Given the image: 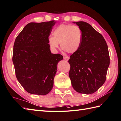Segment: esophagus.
I'll return each instance as SVG.
<instances>
[{"mask_svg": "<svg viewBox=\"0 0 121 121\" xmlns=\"http://www.w3.org/2000/svg\"><path fill=\"white\" fill-rule=\"evenodd\" d=\"M63 59H64V60H65V61H68L69 59V56H64V57H63Z\"/></svg>", "mask_w": 121, "mask_h": 121, "instance_id": "34e87169", "label": "esophagus"}]
</instances>
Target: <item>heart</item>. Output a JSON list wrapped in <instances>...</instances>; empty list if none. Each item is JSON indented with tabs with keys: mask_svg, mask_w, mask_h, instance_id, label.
<instances>
[{
	"mask_svg": "<svg viewBox=\"0 0 121 121\" xmlns=\"http://www.w3.org/2000/svg\"><path fill=\"white\" fill-rule=\"evenodd\" d=\"M53 37H50L48 43L53 50L61 47L70 53L77 52L80 48L83 39L82 31L79 27L71 25L61 24L53 31Z\"/></svg>",
	"mask_w": 121,
	"mask_h": 121,
	"instance_id": "b5f03b06",
	"label": "heart"
}]
</instances>
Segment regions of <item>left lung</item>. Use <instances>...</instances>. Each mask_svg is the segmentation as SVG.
Listing matches in <instances>:
<instances>
[{
  "label": "left lung",
  "instance_id": "obj_1",
  "mask_svg": "<svg viewBox=\"0 0 121 121\" xmlns=\"http://www.w3.org/2000/svg\"><path fill=\"white\" fill-rule=\"evenodd\" d=\"M82 31L80 48L70 56L69 77L72 86L80 93H93L106 80L110 65L107 43L100 33L88 23L73 22Z\"/></svg>",
  "mask_w": 121,
  "mask_h": 121
}]
</instances>
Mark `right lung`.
Instances as JSON below:
<instances>
[{"label": "right lung", "mask_w": 121, "mask_h": 121, "mask_svg": "<svg viewBox=\"0 0 121 121\" xmlns=\"http://www.w3.org/2000/svg\"><path fill=\"white\" fill-rule=\"evenodd\" d=\"M56 22H30L16 37L13 62L17 79L28 93L46 95L52 89L60 54L51 53L48 39Z\"/></svg>", "instance_id": "1"}]
</instances>
